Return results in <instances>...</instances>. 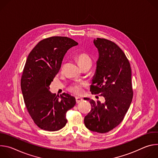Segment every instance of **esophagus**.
Returning a JSON list of instances; mask_svg holds the SVG:
<instances>
[{"instance_id": "34e87169", "label": "esophagus", "mask_w": 158, "mask_h": 158, "mask_svg": "<svg viewBox=\"0 0 158 158\" xmlns=\"http://www.w3.org/2000/svg\"><path fill=\"white\" fill-rule=\"evenodd\" d=\"M76 101L77 103H79V102H80L82 101V98H81L80 97H76Z\"/></svg>"}]
</instances>
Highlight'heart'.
I'll return each mask as SVG.
<instances>
[{
  "label": "heart",
  "instance_id": "1",
  "mask_svg": "<svg viewBox=\"0 0 158 158\" xmlns=\"http://www.w3.org/2000/svg\"><path fill=\"white\" fill-rule=\"evenodd\" d=\"M76 60L80 67L86 65L92 64V60L90 56L85 52H80L76 56ZM84 83H73L68 87V91L75 94H81L83 92Z\"/></svg>",
  "mask_w": 158,
  "mask_h": 158
}]
</instances>
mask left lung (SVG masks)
I'll list each match as a JSON object with an SVG mask.
<instances>
[{"instance_id": "left-lung-1", "label": "left lung", "mask_w": 158, "mask_h": 158, "mask_svg": "<svg viewBox=\"0 0 158 158\" xmlns=\"http://www.w3.org/2000/svg\"><path fill=\"white\" fill-rule=\"evenodd\" d=\"M94 44L99 59L90 91L103 96L105 102L85 98L91 110L85 116L84 124L90 131L105 133L123 121L129 108L133 97L131 69L127 57L116 44L103 38H96Z\"/></svg>"}]
</instances>
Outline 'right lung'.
Wrapping results in <instances>:
<instances>
[{"instance_id": "right-lung-1", "label": "right lung", "mask_w": 158, "mask_h": 158, "mask_svg": "<svg viewBox=\"0 0 158 158\" xmlns=\"http://www.w3.org/2000/svg\"><path fill=\"white\" fill-rule=\"evenodd\" d=\"M78 43L73 39L54 36L40 40L29 53L20 80L26 107L40 129L56 131L64 127L66 113L76 104L74 97L52 94L49 85L60 69L64 56Z\"/></svg>"}]
</instances>
